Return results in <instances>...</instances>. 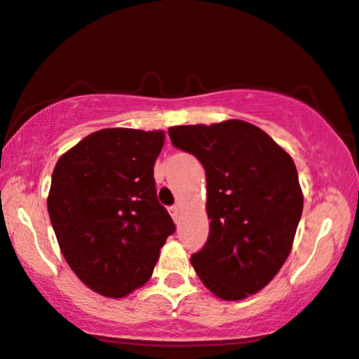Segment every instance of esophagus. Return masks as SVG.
Masks as SVG:
<instances>
[{
	"label": "esophagus",
	"mask_w": 359,
	"mask_h": 359,
	"mask_svg": "<svg viewBox=\"0 0 359 359\" xmlns=\"http://www.w3.org/2000/svg\"><path fill=\"white\" fill-rule=\"evenodd\" d=\"M169 213L172 215V219L177 220V217H179V213H180V207H179V205H172V207H169Z\"/></svg>",
	"instance_id": "obj_1"
}]
</instances>
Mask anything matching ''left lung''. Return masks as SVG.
Segmentation results:
<instances>
[{
    "instance_id": "1",
    "label": "left lung",
    "mask_w": 359,
    "mask_h": 359,
    "mask_svg": "<svg viewBox=\"0 0 359 359\" xmlns=\"http://www.w3.org/2000/svg\"><path fill=\"white\" fill-rule=\"evenodd\" d=\"M174 147L201 161L207 177L208 238L190 263L222 300H243L278 273L303 212L293 158L243 121L169 129Z\"/></svg>"
}]
</instances>
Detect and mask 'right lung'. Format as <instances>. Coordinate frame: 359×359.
Instances as JSON below:
<instances>
[{"instance_id": "1", "label": "right lung", "mask_w": 359, "mask_h": 359, "mask_svg": "<svg viewBox=\"0 0 359 359\" xmlns=\"http://www.w3.org/2000/svg\"><path fill=\"white\" fill-rule=\"evenodd\" d=\"M164 133L102 129L59 157L48 212L67 265L90 290L121 298L151 278L175 232L157 201Z\"/></svg>"}]
</instances>
